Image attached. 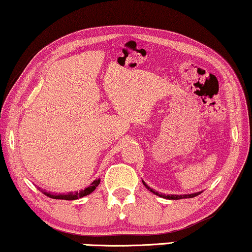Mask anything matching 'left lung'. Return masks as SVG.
Listing matches in <instances>:
<instances>
[{"instance_id":"1","label":"left lung","mask_w":252,"mask_h":252,"mask_svg":"<svg viewBox=\"0 0 252 252\" xmlns=\"http://www.w3.org/2000/svg\"><path fill=\"white\" fill-rule=\"evenodd\" d=\"M143 182V184H144V187L147 188L148 190H150L151 192L153 193H155V195H157V196H159V197H163V198H166V199H182V198H192V197H195V196H197V195H199V193H201L202 191H199V192H195V193H190V195H163V193H158L157 191H155V190H153L151 189V188L148 186L147 183H145L144 181H142Z\"/></svg>"}]
</instances>
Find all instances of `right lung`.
Wrapping results in <instances>:
<instances>
[{"instance_id": "1", "label": "right lung", "mask_w": 252, "mask_h": 252, "mask_svg": "<svg viewBox=\"0 0 252 252\" xmlns=\"http://www.w3.org/2000/svg\"><path fill=\"white\" fill-rule=\"evenodd\" d=\"M99 182H101V180H99V178H98V180L94 181L89 187L86 188V189L80 190V191L68 192V193H53V192L45 191V190H42L41 188H38V189L41 190V191L43 192L45 196L50 197V198H54V199H66V201H74V199H78V198H82V197H84V196H87V195H90V193H92L94 190H95L96 188L98 187Z\"/></svg>"}]
</instances>
